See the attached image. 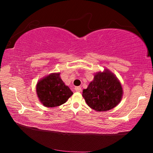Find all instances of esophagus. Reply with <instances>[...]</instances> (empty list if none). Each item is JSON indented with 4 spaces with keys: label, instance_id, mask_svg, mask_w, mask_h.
<instances>
[{
    "label": "esophagus",
    "instance_id": "esophagus-1",
    "mask_svg": "<svg viewBox=\"0 0 153 153\" xmlns=\"http://www.w3.org/2000/svg\"><path fill=\"white\" fill-rule=\"evenodd\" d=\"M75 90H76V92H81L82 91V88H81V87H79V86H76V87H75Z\"/></svg>",
    "mask_w": 153,
    "mask_h": 153
}]
</instances>
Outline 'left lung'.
<instances>
[{"label":"left lung","mask_w":153,"mask_h":153,"mask_svg":"<svg viewBox=\"0 0 153 153\" xmlns=\"http://www.w3.org/2000/svg\"><path fill=\"white\" fill-rule=\"evenodd\" d=\"M82 97L89 107L97 111H107L115 107L121 100L123 89L120 82L108 69L98 72Z\"/></svg>","instance_id":"1"}]
</instances>
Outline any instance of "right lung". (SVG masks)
Instances as JSON below:
<instances>
[{
  "label": "right lung",
  "mask_w": 153,
  "mask_h": 153,
  "mask_svg": "<svg viewBox=\"0 0 153 153\" xmlns=\"http://www.w3.org/2000/svg\"><path fill=\"white\" fill-rule=\"evenodd\" d=\"M36 93L40 101L46 107H55L66 102L73 92L60 77L53 73L43 77L36 84Z\"/></svg>",
  "instance_id": "1"
}]
</instances>
